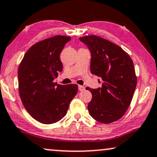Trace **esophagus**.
<instances>
[{"label": "esophagus", "instance_id": "obj_1", "mask_svg": "<svg viewBox=\"0 0 157 157\" xmlns=\"http://www.w3.org/2000/svg\"><path fill=\"white\" fill-rule=\"evenodd\" d=\"M85 87L84 86H82V85H79L78 86V89L80 91H83L85 90Z\"/></svg>", "mask_w": 157, "mask_h": 157}]
</instances>
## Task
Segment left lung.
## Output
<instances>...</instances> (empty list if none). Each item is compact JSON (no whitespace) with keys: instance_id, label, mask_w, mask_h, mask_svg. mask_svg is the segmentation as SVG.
<instances>
[{"instance_id":"8db88e82","label":"left lung","mask_w":157,"mask_h":157,"mask_svg":"<svg viewBox=\"0 0 157 157\" xmlns=\"http://www.w3.org/2000/svg\"><path fill=\"white\" fill-rule=\"evenodd\" d=\"M80 40L91 52L90 72L102 79V87H87L93 98L87 108L98 122L110 124L120 119L130 105L137 84L133 62L119 46L91 35Z\"/></svg>"}]
</instances>
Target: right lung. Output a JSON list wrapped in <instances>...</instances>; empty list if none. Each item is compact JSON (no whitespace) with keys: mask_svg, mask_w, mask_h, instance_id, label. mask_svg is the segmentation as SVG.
<instances>
[{"mask_svg":"<svg viewBox=\"0 0 157 157\" xmlns=\"http://www.w3.org/2000/svg\"><path fill=\"white\" fill-rule=\"evenodd\" d=\"M70 39L57 35L39 41L29 48L18 67L21 100L29 113L41 124L61 120L78 91L76 84L60 85L54 82L62 71L60 54Z\"/></svg>","mask_w":157,"mask_h":157,"instance_id":"right-lung-1","label":"right lung"}]
</instances>
